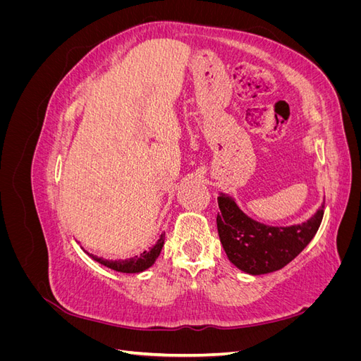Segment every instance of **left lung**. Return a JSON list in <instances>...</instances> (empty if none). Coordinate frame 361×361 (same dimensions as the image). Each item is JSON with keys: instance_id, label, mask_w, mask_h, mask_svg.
<instances>
[{"instance_id": "8db88e82", "label": "left lung", "mask_w": 361, "mask_h": 361, "mask_svg": "<svg viewBox=\"0 0 361 361\" xmlns=\"http://www.w3.org/2000/svg\"><path fill=\"white\" fill-rule=\"evenodd\" d=\"M216 228L228 260L247 274L260 276L286 267L318 232L324 204L307 221L293 226H268L241 211L232 195H218Z\"/></svg>"}]
</instances>
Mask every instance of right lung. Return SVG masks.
Wrapping results in <instances>:
<instances>
[{
    "label": "right lung",
    "mask_w": 361,
    "mask_h": 361,
    "mask_svg": "<svg viewBox=\"0 0 361 361\" xmlns=\"http://www.w3.org/2000/svg\"><path fill=\"white\" fill-rule=\"evenodd\" d=\"M164 238H166V235L161 233L157 244L152 247L150 250L143 251V253H141L140 256H134V257H129V259H125V260H122V259L108 260V259L97 257V256L89 253V251H85V253L89 255L94 262H97V264H101L106 268L114 269L117 272H126V274H137V272H143V271H146L147 268H150L152 265L155 264V260L158 259V256L161 253V248L164 245Z\"/></svg>",
    "instance_id": "right-lung-1"
}]
</instances>
